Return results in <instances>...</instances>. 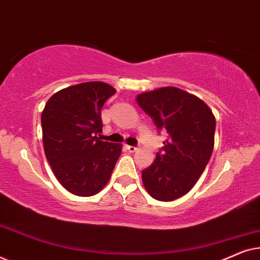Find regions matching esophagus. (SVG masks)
<instances>
[{"label":"esophagus","mask_w":260,"mask_h":260,"mask_svg":"<svg viewBox=\"0 0 260 260\" xmlns=\"http://www.w3.org/2000/svg\"><path fill=\"white\" fill-rule=\"evenodd\" d=\"M125 148L127 149V150H129V152H135L137 150V148L133 147V145H125Z\"/></svg>","instance_id":"esophagus-1"}]
</instances>
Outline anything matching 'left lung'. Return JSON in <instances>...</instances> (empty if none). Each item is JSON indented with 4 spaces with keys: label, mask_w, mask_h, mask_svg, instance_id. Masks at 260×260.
<instances>
[{
    "label": "left lung",
    "mask_w": 260,
    "mask_h": 260,
    "mask_svg": "<svg viewBox=\"0 0 260 260\" xmlns=\"http://www.w3.org/2000/svg\"><path fill=\"white\" fill-rule=\"evenodd\" d=\"M137 104L167 130L162 154L142 172L145 189L158 201H174L195 186L214 148L215 117L204 101L174 86L142 92Z\"/></svg>",
    "instance_id": "8db88e82"
}]
</instances>
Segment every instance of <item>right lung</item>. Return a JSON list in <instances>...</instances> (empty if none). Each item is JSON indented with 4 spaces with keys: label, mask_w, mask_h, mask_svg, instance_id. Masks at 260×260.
<instances>
[{
    "label": "right lung",
    "mask_w": 260,
    "mask_h": 260,
    "mask_svg": "<svg viewBox=\"0 0 260 260\" xmlns=\"http://www.w3.org/2000/svg\"><path fill=\"white\" fill-rule=\"evenodd\" d=\"M115 93L103 81L72 85L53 94L41 113L46 158L60 184L78 197L99 193L122 152V144L99 137L101 110Z\"/></svg>",
    "instance_id": "1"
}]
</instances>
